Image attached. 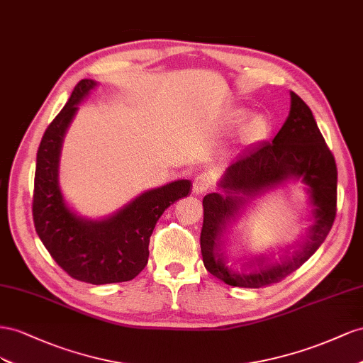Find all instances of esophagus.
<instances>
[{"label": "esophagus", "mask_w": 363, "mask_h": 363, "mask_svg": "<svg viewBox=\"0 0 363 363\" xmlns=\"http://www.w3.org/2000/svg\"><path fill=\"white\" fill-rule=\"evenodd\" d=\"M214 184V176L210 172H202L194 176L193 179V193L194 194H203L208 191Z\"/></svg>", "instance_id": "obj_1"}]
</instances>
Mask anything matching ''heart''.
Instances as JSON below:
<instances>
[{
  "instance_id": "obj_1",
  "label": "heart",
  "mask_w": 363,
  "mask_h": 363,
  "mask_svg": "<svg viewBox=\"0 0 363 363\" xmlns=\"http://www.w3.org/2000/svg\"><path fill=\"white\" fill-rule=\"evenodd\" d=\"M246 109H237L231 113L233 121H242L247 117ZM269 133H271V121L267 120V117L258 113V116H252L247 118L237 132V138L235 144L239 149H250L254 146H258V144L263 143Z\"/></svg>"
}]
</instances>
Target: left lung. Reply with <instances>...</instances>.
Wrapping results in <instances>:
<instances>
[{"label":"left lung","instance_id":"8db88e82","mask_svg":"<svg viewBox=\"0 0 363 363\" xmlns=\"http://www.w3.org/2000/svg\"><path fill=\"white\" fill-rule=\"evenodd\" d=\"M291 179H301L309 187L314 223L306 240L279 264H267L265 257H256V263L251 264L255 267L252 273H233L227 269L221 251L225 225L238 218L257 194ZM219 187L223 193H210L202 201L201 252L205 269L211 275L230 286L258 289L281 281L316 252L336 217L337 169L312 111L301 97L291 92V112L272 143L263 141L247 149L226 169Z\"/></svg>","mask_w":363,"mask_h":363}]
</instances>
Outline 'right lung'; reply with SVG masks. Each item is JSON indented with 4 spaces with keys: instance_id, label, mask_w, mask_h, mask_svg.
I'll use <instances>...</instances> for the list:
<instances>
[{
    "instance_id": "add662e5",
    "label": "right lung",
    "mask_w": 363,
    "mask_h": 363,
    "mask_svg": "<svg viewBox=\"0 0 363 363\" xmlns=\"http://www.w3.org/2000/svg\"><path fill=\"white\" fill-rule=\"evenodd\" d=\"M97 84L80 80L50 123L36 155L33 220L40 242L64 271L79 281L111 284L135 278L149 260V242L161 214L190 193L191 182L173 181L147 190L101 220L77 216L59 187V158L64 137L79 103Z\"/></svg>"
}]
</instances>
